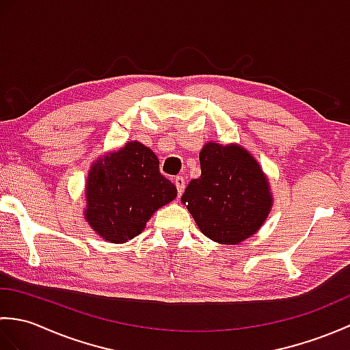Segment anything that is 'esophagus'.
<instances>
[{"label": "esophagus", "instance_id": "esophagus-1", "mask_svg": "<svg viewBox=\"0 0 350 350\" xmlns=\"http://www.w3.org/2000/svg\"><path fill=\"white\" fill-rule=\"evenodd\" d=\"M174 185H176V188H177V192H179V196H182L183 191H185V177L177 176L176 179H174Z\"/></svg>", "mask_w": 350, "mask_h": 350}]
</instances>
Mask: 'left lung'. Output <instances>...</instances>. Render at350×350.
<instances>
[{"instance_id":"obj_1","label":"left lung","mask_w":350,"mask_h":350,"mask_svg":"<svg viewBox=\"0 0 350 350\" xmlns=\"http://www.w3.org/2000/svg\"><path fill=\"white\" fill-rule=\"evenodd\" d=\"M202 176L191 180L182 203L204 236L237 245L254 236L271 213L269 179L241 144L206 143L200 152Z\"/></svg>"}]
</instances>
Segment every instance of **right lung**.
<instances>
[{
	"mask_svg": "<svg viewBox=\"0 0 350 350\" xmlns=\"http://www.w3.org/2000/svg\"><path fill=\"white\" fill-rule=\"evenodd\" d=\"M84 218L102 239L123 243L146 228L152 215L177 197L159 173V159L138 141L96 159L87 174Z\"/></svg>",
	"mask_w": 350,
	"mask_h": 350,
	"instance_id": "obj_1",
	"label": "right lung"
}]
</instances>
